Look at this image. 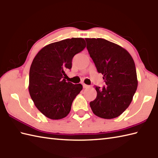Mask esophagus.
Wrapping results in <instances>:
<instances>
[{
  "mask_svg": "<svg viewBox=\"0 0 158 158\" xmlns=\"http://www.w3.org/2000/svg\"><path fill=\"white\" fill-rule=\"evenodd\" d=\"M83 88H89V85H86V84H85V83H83Z\"/></svg>",
  "mask_w": 158,
  "mask_h": 158,
  "instance_id": "obj_1",
  "label": "esophagus"
}]
</instances>
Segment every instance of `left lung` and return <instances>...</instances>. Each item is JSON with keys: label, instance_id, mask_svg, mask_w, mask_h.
Here are the masks:
<instances>
[{"label": "left lung", "instance_id": "obj_1", "mask_svg": "<svg viewBox=\"0 0 158 158\" xmlns=\"http://www.w3.org/2000/svg\"><path fill=\"white\" fill-rule=\"evenodd\" d=\"M87 49L105 87L95 86L96 98L89 105L96 116L113 119L130 105L138 86L135 64L122 47L103 39H85Z\"/></svg>", "mask_w": 158, "mask_h": 158}]
</instances>
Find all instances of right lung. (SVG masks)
Listing matches in <instances>:
<instances>
[{
    "mask_svg": "<svg viewBox=\"0 0 158 158\" xmlns=\"http://www.w3.org/2000/svg\"><path fill=\"white\" fill-rule=\"evenodd\" d=\"M85 48L82 38H72L45 46L32 62L28 90L40 111L51 119H60L70 111L72 103L83 89L81 84L66 81L65 70L72 60Z\"/></svg>",
    "mask_w": 158,
    "mask_h": 158,
    "instance_id": "right-lung-1",
    "label": "right lung"
}]
</instances>
